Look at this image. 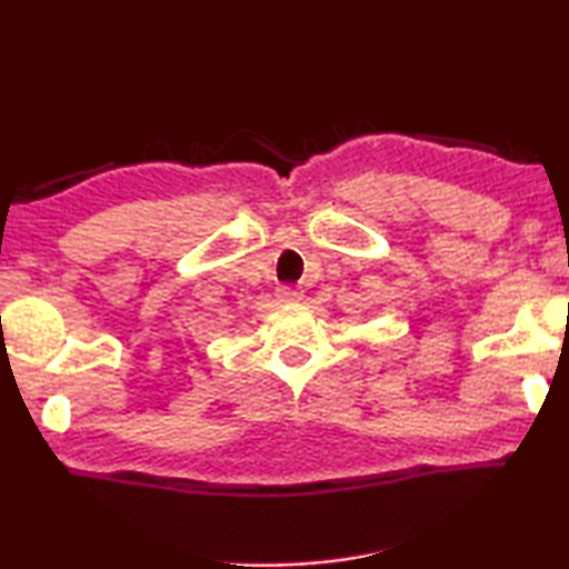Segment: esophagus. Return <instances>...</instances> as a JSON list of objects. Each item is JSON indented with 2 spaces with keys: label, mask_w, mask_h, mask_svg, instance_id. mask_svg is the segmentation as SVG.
Returning a JSON list of instances; mask_svg holds the SVG:
<instances>
[{
  "label": "esophagus",
  "mask_w": 569,
  "mask_h": 569,
  "mask_svg": "<svg viewBox=\"0 0 569 569\" xmlns=\"http://www.w3.org/2000/svg\"><path fill=\"white\" fill-rule=\"evenodd\" d=\"M278 298H281V301H301L303 291L296 286H281L278 288Z\"/></svg>",
  "instance_id": "obj_1"
}]
</instances>
